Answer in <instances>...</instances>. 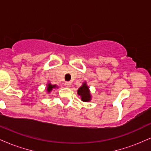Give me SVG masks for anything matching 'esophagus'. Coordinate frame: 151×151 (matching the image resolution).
I'll list each match as a JSON object with an SVG mask.
<instances>
[{"mask_svg": "<svg viewBox=\"0 0 151 151\" xmlns=\"http://www.w3.org/2000/svg\"><path fill=\"white\" fill-rule=\"evenodd\" d=\"M65 86H67V87H70L71 86V82L70 81H66L65 83Z\"/></svg>", "mask_w": 151, "mask_h": 151, "instance_id": "esophagus-1", "label": "esophagus"}]
</instances>
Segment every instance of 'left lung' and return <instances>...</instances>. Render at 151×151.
Returning a JSON list of instances; mask_svg holds the SVG:
<instances>
[{
	"instance_id": "8db88e82",
	"label": "left lung",
	"mask_w": 151,
	"mask_h": 151,
	"mask_svg": "<svg viewBox=\"0 0 151 151\" xmlns=\"http://www.w3.org/2000/svg\"><path fill=\"white\" fill-rule=\"evenodd\" d=\"M77 93L79 96H81V100L83 101L87 102L89 101V100L91 99V95H90L89 93V87L86 86V83H84L83 85L78 89Z\"/></svg>"
}]
</instances>
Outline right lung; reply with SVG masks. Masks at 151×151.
Returning <instances> with one entry per match:
<instances>
[{
    "label": "right lung",
    "mask_w": 151,
    "mask_h": 151,
    "mask_svg": "<svg viewBox=\"0 0 151 151\" xmlns=\"http://www.w3.org/2000/svg\"><path fill=\"white\" fill-rule=\"evenodd\" d=\"M55 87H56V86H55V85H52V84H49L47 85V91H48V92H50V91H51V90L53 88H55Z\"/></svg>",
    "instance_id": "add662e5"
}]
</instances>
